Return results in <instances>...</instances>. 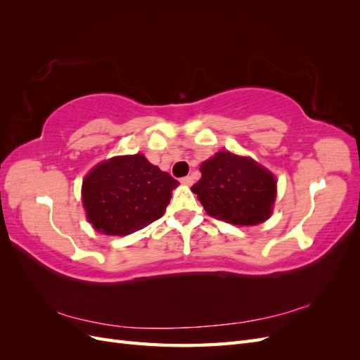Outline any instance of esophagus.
Listing matches in <instances>:
<instances>
[{"mask_svg":"<svg viewBox=\"0 0 360 360\" xmlns=\"http://www.w3.org/2000/svg\"><path fill=\"white\" fill-rule=\"evenodd\" d=\"M180 181H181L183 184H188V186H191V184L193 183V179H192L191 176H186V177H183Z\"/></svg>","mask_w":360,"mask_h":360,"instance_id":"34e87169","label":"esophagus"}]
</instances>
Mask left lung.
Here are the masks:
<instances>
[{
    "instance_id": "obj_1",
    "label": "left lung",
    "mask_w": 360,
    "mask_h": 360,
    "mask_svg": "<svg viewBox=\"0 0 360 360\" xmlns=\"http://www.w3.org/2000/svg\"><path fill=\"white\" fill-rule=\"evenodd\" d=\"M200 171L191 189L207 214L233 225H258L274 212L276 179L254 159L217 151Z\"/></svg>"
}]
</instances>
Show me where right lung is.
I'll use <instances>...</instances> for the list:
<instances>
[{"instance_id":"1","label":"right lung","mask_w":360,"mask_h":360,"mask_svg":"<svg viewBox=\"0 0 360 360\" xmlns=\"http://www.w3.org/2000/svg\"><path fill=\"white\" fill-rule=\"evenodd\" d=\"M179 181L144 155L115 156L96 165L82 181L86 219L106 236H127L165 213Z\"/></svg>"}]
</instances>
